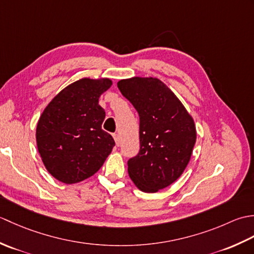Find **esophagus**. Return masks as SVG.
<instances>
[{
  "instance_id": "obj_1",
  "label": "esophagus",
  "mask_w": 254,
  "mask_h": 254,
  "mask_svg": "<svg viewBox=\"0 0 254 254\" xmlns=\"http://www.w3.org/2000/svg\"><path fill=\"white\" fill-rule=\"evenodd\" d=\"M113 138H115L117 146H119V143H120V139H119V135H118V134H116V133L113 134Z\"/></svg>"
}]
</instances>
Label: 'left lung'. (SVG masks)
Wrapping results in <instances>:
<instances>
[{"label": "left lung", "mask_w": 254, "mask_h": 254, "mask_svg": "<svg viewBox=\"0 0 254 254\" xmlns=\"http://www.w3.org/2000/svg\"><path fill=\"white\" fill-rule=\"evenodd\" d=\"M118 87L139 116V153L127 172L139 190L155 193L179 178L196 141L194 120L168 86L156 77L121 79Z\"/></svg>", "instance_id": "obj_1"}]
</instances>
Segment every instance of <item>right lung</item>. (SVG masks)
<instances>
[{"label": "right lung", "instance_id": "obj_1", "mask_svg": "<svg viewBox=\"0 0 254 254\" xmlns=\"http://www.w3.org/2000/svg\"><path fill=\"white\" fill-rule=\"evenodd\" d=\"M107 77H83L63 88L38 120L36 141L48 172L66 185L95 175L115 141L101 128L106 112L99 97L111 87Z\"/></svg>", "mask_w": 254, "mask_h": 254}]
</instances>
